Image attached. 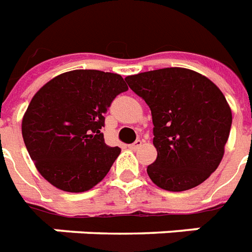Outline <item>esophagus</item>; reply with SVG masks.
I'll return each instance as SVG.
<instances>
[{
  "instance_id": "esophagus-1",
  "label": "esophagus",
  "mask_w": 252,
  "mask_h": 252,
  "mask_svg": "<svg viewBox=\"0 0 252 252\" xmlns=\"http://www.w3.org/2000/svg\"><path fill=\"white\" fill-rule=\"evenodd\" d=\"M142 143H143V141H141V139H137V141L134 142L133 145H130V149H131V150H137V149H139V147L142 146Z\"/></svg>"
}]
</instances>
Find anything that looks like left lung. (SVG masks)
<instances>
[{
  "mask_svg": "<svg viewBox=\"0 0 252 252\" xmlns=\"http://www.w3.org/2000/svg\"><path fill=\"white\" fill-rule=\"evenodd\" d=\"M125 79L151 110L158 153L147 166L151 181L167 191H186L205 182L222 160L232 122L218 86L185 67L151 70Z\"/></svg>",
  "mask_w": 252,
  "mask_h": 252,
  "instance_id": "left-lung-1",
  "label": "left lung"
}]
</instances>
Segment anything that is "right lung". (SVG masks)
<instances>
[{
    "instance_id": "right-lung-1",
    "label": "right lung",
    "mask_w": 252,
    "mask_h": 252,
    "mask_svg": "<svg viewBox=\"0 0 252 252\" xmlns=\"http://www.w3.org/2000/svg\"><path fill=\"white\" fill-rule=\"evenodd\" d=\"M127 89L119 74L71 70L34 94L22 118V137L47 182L67 192H83L106 177L121 149L105 143L103 114Z\"/></svg>"
}]
</instances>
